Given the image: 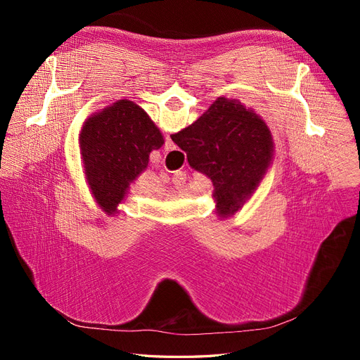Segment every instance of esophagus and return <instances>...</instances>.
Segmentation results:
<instances>
[{
    "label": "esophagus",
    "mask_w": 360,
    "mask_h": 360,
    "mask_svg": "<svg viewBox=\"0 0 360 360\" xmlns=\"http://www.w3.org/2000/svg\"><path fill=\"white\" fill-rule=\"evenodd\" d=\"M163 147H165V150H167V151H171V150L176 148V146H174V143L171 141L169 135H167V136H165V146H163Z\"/></svg>",
    "instance_id": "34e87169"
}]
</instances>
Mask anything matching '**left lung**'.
Masks as SVG:
<instances>
[{
  "instance_id": "left-lung-1",
  "label": "left lung",
  "mask_w": 360,
  "mask_h": 360,
  "mask_svg": "<svg viewBox=\"0 0 360 360\" xmlns=\"http://www.w3.org/2000/svg\"><path fill=\"white\" fill-rule=\"evenodd\" d=\"M163 136L148 114L127 99L117 101L85 120L79 134L81 156L96 202L115 214L130 183L148 165Z\"/></svg>"
}]
</instances>
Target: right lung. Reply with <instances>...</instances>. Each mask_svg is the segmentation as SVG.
I'll list each match as a JSON object with an SVG mask.
<instances>
[{
    "label": "right lung",
    "instance_id": "1",
    "mask_svg": "<svg viewBox=\"0 0 360 360\" xmlns=\"http://www.w3.org/2000/svg\"><path fill=\"white\" fill-rule=\"evenodd\" d=\"M171 139L186 151L189 165L213 181L221 217L242 209L274 159V138L264 120L228 97H217L197 122Z\"/></svg>",
    "mask_w": 360,
    "mask_h": 360
}]
</instances>
